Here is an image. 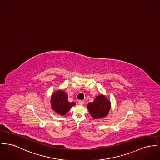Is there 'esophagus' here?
Instances as JSON below:
<instances>
[{
  "label": "esophagus",
  "mask_w": 160,
  "mask_h": 160,
  "mask_svg": "<svg viewBox=\"0 0 160 160\" xmlns=\"http://www.w3.org/2000/svg\"><path fill=\"white\" fill-rule=\"evenodd\" d=\"M84 102H85V101L84 100H79L78 101V103L80 105H83Z\"/></svg>",
  "instance_id": "1"
}]
</instances>
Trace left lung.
<instances>
[{
  "mask_svg": "<svg viewBox=\"0 0 160 160\" xmlns=\"http://www.w3.org/2000/svg\"><path fill=\"white\" fill-rule=\"evenodd\" d=\"M87 107L92 117L96 119L106 116L111 108V104L104 95L101 94L93 102L89 103Z\"/></svg>",
  "mask_w": 160,
  "mask_h": 160,
  "instance_id": "1",
  "label": "left lung"
}]
</instances>
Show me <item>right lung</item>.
I'll return each mask as SVG.
<instances>
[{"label": "right lung", "mask_w": 160, "mask_h": 160, "mask_svg": "<svg viewBox=\"0 0 160 160\" xmlns=\"http://www.w3.org/2000/svg\"><path fill=\"white\" fill-rule=\"evenodd\" d=\"M74 105V102H69L67 94L61 90L54 92L52 95V108L58 114L62 116L66 114Z\"/></svg>", "instance_id": "1"}]
</instances>
